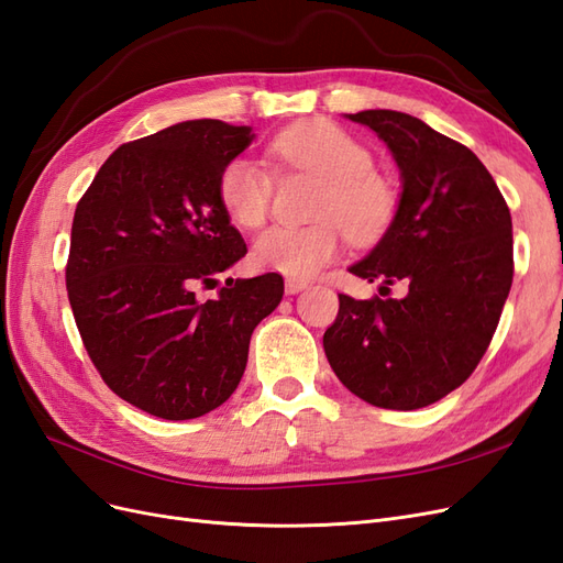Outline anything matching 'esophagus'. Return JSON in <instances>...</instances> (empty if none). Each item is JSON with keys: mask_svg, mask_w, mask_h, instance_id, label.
<instances>
[{"mask_svg": "<svg viewBox=\"0 0 563 563\" xmlns=\"http://www.w3.org/2000/svg\"><path fill=\"white\" fill-rule=\"evenodd\" d=\"M284 288H286V294L288 296H296V294H300L302 288H308V282H302V279H291L288 277L286 279V284H284Z\"/></svg>", "mask_w": 563, "mask_h": 563, "instance_id": "1", "label": "esophagus"}]
</instances>
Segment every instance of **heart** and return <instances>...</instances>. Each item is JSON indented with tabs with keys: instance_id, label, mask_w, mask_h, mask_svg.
Returning <instances> with one entry per match:
<instances>
[{
	"instance_id": "obj_1",
	"label": "heart",
	"mask_w": 563,
	"mask_h": 563,
	"mask_svg": "<svg viewBox=\"0 0 563 563\" xmlns=\"http://www.w3.org/2000/svg\"><path fill=\"white\" fill-rule=\"evenodd\" d=\"M267 155L284 172L321 178L323 187L314 203L319 223L275 225L253 242L251 258L258 269L308 279L343 249V230L354 244H373L395 220L397 192L373 172L371 152L327 119H305L284 129L272 139ZM272 192L269 172L251 159H232L218 180L220 201L242 228L265 223Z\"/></svg>"
}]
</instances>
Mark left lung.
<instances>
[{"label": "left lung", "mask_w": 563, "mask_h": 563, "mask_svg": "<svg viewBox=\"0 0 563 563\" xmlns=\"http://www.w3.org/2000/svg\"><path fill=\"white\" fill-rule=\"evenodd\" d=\"M345 117L378 135L401 178L395 220L350 272L406 294H340L323 352L352 395L413 411L446 397L482 362L512 286V216L479 157L422 119L397 110Z\"/></svg>", "instance_id": "left-lung-1"}]
</instances>
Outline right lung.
<instances>
[{
  "label": "right lung",
  "instance_id": "add662e5",
  "mask_svg": "<svg viewBox=\"0 0 563 563\" xmlns=\"http://www.w3.org/2000/svg\"><path fill=\"white\" fill-rule=\"evenodd\" d=\"M251 126L190 119L117 147L77 203L65 282L93 366L117 397L190 420L240 385L251 333L277 308V272L197 286L246 255L218 195Z\"/></svg>",
  "mask_w": 563,
  "mask_h": 563
}]
</instances>
